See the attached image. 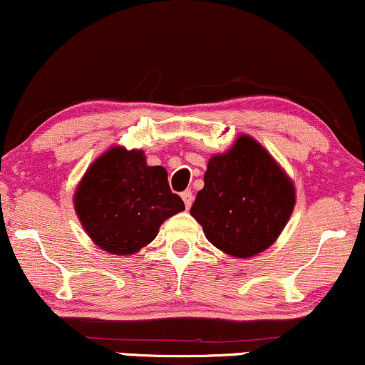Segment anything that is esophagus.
I'll return each instance as SVG.
<instances>
[{
  "instance_id": "1",
  "label": "esophagus",
  "mask_w": 365,
  "mask_h": 365,
  "mask_svg": "<svg viewBox=\"0 0 365 365\" xmlns=\"http://www.w3.org/2000/svg\"><path fill=\"white\" fill-rule=\"evenodd\" d=\"M181 197H182V201H184V206L187 207H191V205H192V192L191 191H184L182 194H181Z\"/></svg>"
}]
</instances>
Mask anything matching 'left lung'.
<instances>
[{
    "label": "left lung",
    "instance_id": "1",
    "mask_svg": "<svg viewBox=\"0 0 365 365\" xmlns=\"http://www.w3.org/2000/svg\"><path fill=\"white\" fill-rule=\"evenodd\" d=\"M295 200V184L285 169L258 140L241 134L231 149L207 160L205 187L191 216L217 250L248 259L275 243Z\"/></svg>",
    "mask_w": 365,
    "mask_h": 365
}]
</instances>
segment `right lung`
Masks as SVG:
<instances>
[{"label": "right lung", "instance_id": "right-lung-1", "mask_svg": "<svg viewBox=\"0 0 365 365\" xmlns=\"http://www.w3.org/2000/svg\"><path fill=\"white\" fill-rule=\"evenodd\" d=\"M73 207L98 248L127 257L148 246L184 202L169 189L163 165H148L144 150L112 145L80 179Z\"/></svg>", "mask_w": 365, "mask_h": 365}]
</instances>
